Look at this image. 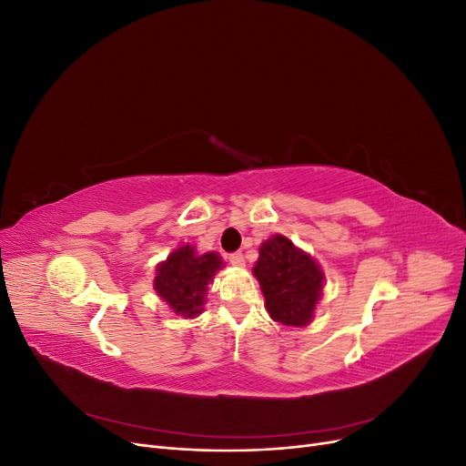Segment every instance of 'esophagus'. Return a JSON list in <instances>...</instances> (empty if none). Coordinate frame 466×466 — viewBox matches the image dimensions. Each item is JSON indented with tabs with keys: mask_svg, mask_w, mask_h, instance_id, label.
<instances>
[{
	"mask_svg": "<svg viewBox=\"0 0 466 466\" xmlns=\"http://www.w3.org/2000/svg\"><path fill=\"white\" fill-rule=\"evenodd\" d=\"M229 264L245 266V257L241 255V252H233V255H229Z\"/></svg>",
	"mask_w": 466,
	"mask_h": 466,
	"instance_id": "34e87169",
	"label": "esophagus"
}]
</instances>
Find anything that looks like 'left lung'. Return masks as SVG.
<instances>
[{"mask_svg":"<svg viewBox=\"0 0 466 466\" xmlns=\"http://www.w3.org/2000/svg\"><path fill=\"white\" fill-rule=\"evenodd\" d=\"M268 313L286 327H307L322 295L324 274L311 255L288 237L274 235L260 245L252 268Z\"/></svg>","mask_w":466,"mask_h":466,"instance_id":"1","label":"left lung"}]
</instances>
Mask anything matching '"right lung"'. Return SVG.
<instances>
[{"label": "right lung", "instance_id": "obj_1", "mask_svg": "<svg viewBox=\"0 0 466 466\" xmlns=\"http://www.w3.org/2000/svg\"><path fill=\"white\" fill-rule=\"evenodd\" d=\"M221 268L218 252L198 255L194 247L182 245L157 266L153 289L177 315L194 319L204 311L208 284Z\"/></svg>", "mask_w": 466, "mask_h": 466}]
</instances>
